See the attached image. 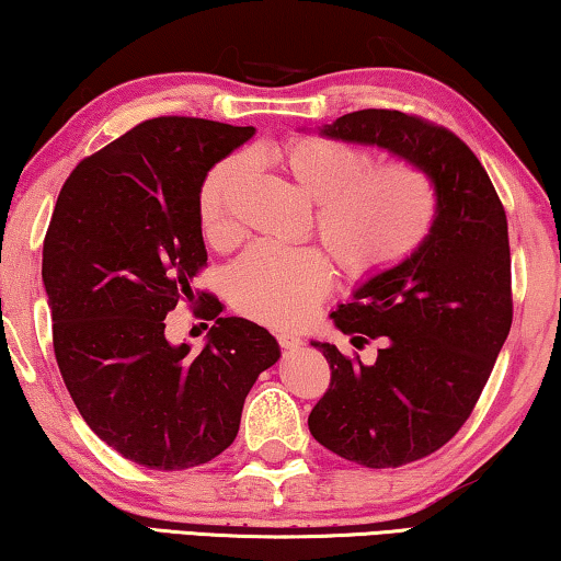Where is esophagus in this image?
Listing matches in <instances>:
<instances>
[{
    "instance_id": "obj_1",
    "label": "esophagus",
    "mask_w": 561,
    "mask_h": 561,
    "mask_svg": "<svg viewBox=\"0 0 561 561\" xmlns=\"http://www.w3.org/2000/svg\"><path fill=\"white\" fill-rule=\"evenodd\" d=\"M275 339H278L280 348H300V346H304V339H300L298 333L280 331V333H275Z\"/></svg>"
}]
</instances>
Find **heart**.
I'll list each match as a JSON object with an SVG mask.
<instances>
[{
  "label": "heart",
  "instance_id": "heart-1",
  "mask_svg": "<svg viewBox=\"0 0 561 561\" xmlns=\"http://www.w3.org/2000/svg\"><path fill=\"white\" fill-rule=\"evenodd\" d=\"M271 160L316 201V236L351 280H370L419 253L438 218V187L411 160L374 165L358 145L325 135H296ZM243 183L238 160H220L197 185V220L205 243L226 251L240 238L236 197ZM333 265L318 248L257 243L228 275L230 298L240 310L271 325H296L329 296Z\"/></svg>",
  "mask_w": 561,
  "mask_h": 561
}]
</instances>
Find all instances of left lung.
<instances>
[{
  "mask_svg": "<svg viewBox=\"0 0 561 561\" xmlns=\"http://www.w3.org/2000/svg\"><path fill=\"white\" fill-rule=\"evenodd\" d=\"M323 133L401 154L438 187L424 248L331 313L356 346L381 341L374 364L313 343L331 383L310 411V434L341 459L396 469L438 451L467 424L510 335L506 213L484 165L449 127L399 110H358Z\"/></svg>",
  "mask_w": 561,
  "mask_h": 561,
  "instance_id": "8db88e82",
  "label": "left lung"
}]
</instances>
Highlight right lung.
Returning a JSON list of instances; mask_svg holds the SVG:
<instances>
[{
    "label": "right lung",
    "mask_w": 561,
    "mask_h": 561,
    "mask_svg": "<svg viewBox=\"0 0 561 561\" xmlns=\"http://www.w3.org/2000/svg\"><path fill=\"white\" fill-rule=\"evenodd\" d=\"M203 117H152L77 165L51 213L42 280L51 343L77 411L135 463L183 471L236 442L248 391L278 360L273 335L193 280L208 268L197 185L253 137ZM215 320L201 354L170 347L178 302Z\"/></svg>",
    "instance_id": "right-lung-1"
}]
</instances>
